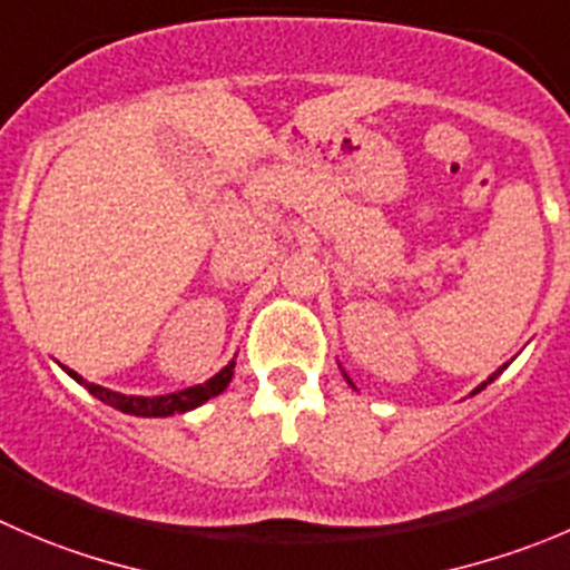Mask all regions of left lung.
Returning a JSON list of instances; mask_svg holds the SVG:
<instances>
[{
	"instance_id": "obj_1",
	"label": "left lung",
	"mask_w": 570,
	"mask_h": 570,
	"mask_svg": "<svg viewBox=\"0 0 570 570\" xmlns=\"http://www.w3.org/2000/svg\"><path fill=\"white\" fill-rule=\"evenodd\" d=\"M504 367H507V364H504ZM504 367H499V370H495V373H493V375H490V379H488V381H482V384H479V386H476V390H473V392H471V395H476V392H482V390H484V386H488V384H490V381H493V379H499V373H504ZM342 375H345V381H347V384H351V386H353V381H351V379H347V373H342Z\"/></svg>"
}]
</instances>
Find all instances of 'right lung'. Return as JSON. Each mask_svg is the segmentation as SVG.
<instances>
[{
	"label": "right lung",
	"instance_id": "obj_1",
	"mask_svg": "<svg viewBox=\"0 0 570 570\" xmlns=\"http://www.w3.org/2000/svg\"><path fill=\"white\" fill-rule=\"evenodd\" d=\"M234 367H236V362H228L217 375H214V379H208L206 384H197V386H189V390L169 392V395H153V397L125 395V392H114V390H108V386L88 384V381L82 379V375H77L75 370H69V367H63V370L77 381V384L86 386L94 397H99V401L108 403V406L119 409V412L136 414V417H169V414L191 412V409L203 406L208 397L219 395V392L230 384V379H234Z\"/></svg>",
	"mask_w": 570,
	"mask_h": 570
}]
</instances>
